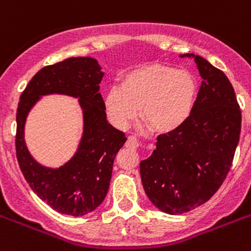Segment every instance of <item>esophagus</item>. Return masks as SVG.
<instances>
[{
    "instance_id": "esophagus-1",
    "label": "esophagus",
    "mask_w": 251,
    "mask_h": 251,
    "mask_svg": "<svg viewBox=\"0 0 251 251\" xmlns=\"http://www.w3.org/2000/svg\"><path fill=\"white\" fill-rule=\"evenodd\" d=\"M127 146L131 147V148H138V147H139V140L136 139L135 136H129V139H127Z\"/></svg>"
}]
</instances>
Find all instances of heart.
Segmentation results:
<instances>
[{
    "label": "heart",
    "mask_w": 251,
    "mask_h": 251,
    "mask_svg": "<svg viewBox=\"0 0 251 251\" xmlns=\"http://www.w3.org/2000/svg\"><path fill=\"white\" fill-rule=\"evenodd\" d=\"M197 98V81L192 73L162 64L131 69L121 79V87L107 91V115L119 127L138 117L156 134H172L184 125Z\"/></svg>",
    "instance_id": "heart-1"
}]
</instances>
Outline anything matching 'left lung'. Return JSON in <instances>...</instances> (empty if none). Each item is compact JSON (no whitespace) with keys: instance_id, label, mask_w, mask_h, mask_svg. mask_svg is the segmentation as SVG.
Listing matches in <instances>:
<instances>
[{"instance_id":"8db88e82","label":"left lung","mask_w":251,"mask_h":251,"mask_svg":"<svg viewBox=\"0 0 251 251\" xmlns=\"http://www.w3.org/2000/svg\"><path fill=\"white\" fill-rule=\"evenodd\" d=\"M196 63L202 78L193 111L184 125L160 135L140 161V176L151 202L170 215L187 213L213 197L231 168L241 132V111L225 73L206 59Z\"/></svg>"}]
</instances>
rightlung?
<instances>
[{
    "label": "right lung",
    "instance_id": "obj_1",
    "mask_svg": "<svg viewBox=\"0 0 251 251\" xmlns=\"http://www.w3.org/2000/svg\"><path fill=\"white\" fill-rule=\"evenodd\" d=\"M101 66L90 56L69 58L38 71L26 85L16 111V157L26 183L60 214L81 217L105 199L116 154L127 140L108 122L99 83ZM77 99L83 113V134L72 158L59 168L40 164L25 143V122L31 108L46 95Z\"/></svg>",
    "mask_w": 251,
    "mask_h": 251
}]
</instances>
